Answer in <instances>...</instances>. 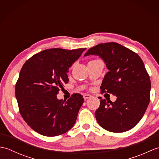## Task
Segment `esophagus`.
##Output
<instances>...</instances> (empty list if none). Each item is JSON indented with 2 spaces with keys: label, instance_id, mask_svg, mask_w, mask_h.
Returning <instances> with one entry per match:
<instances>
[{
  "label": "esophagus",
  "instance_id": "esophagus-1",
  "mask_svg": "<svg viewBox=\"0 0 159 159\" xmlns=\"http://www.w3.org/2000/svg\"><path fill=\"white\" fill-rule=\"evenodd\" d=\"M91 97H92V96L89 95V94H84V95H83V98H84V99H85V100L88 99Z\"/></svg>",
  "mask_w": 159,
  "mask_h": 159
}]
</instances>
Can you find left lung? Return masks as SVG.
<instances>
[{
	"label": "left lung",
	"mask_w": 159,
	"mask_h": 159,
	"mask_svg": "<svg viewBox=\"0 0 159 159\" xmlns=\"http://www.w3.org/2000/svg\"><path fill=\"white\" fill-rule=\"evenodd\" d=\"M99 56L109 70L101 84V93H112L115 102L101 97L95 116L100 126L113 133L135 126L150 102L151 83L142 59L137 53L115 42L100 43L84 56Z\"/></svg>",
	"instance_id": "8db88e82"
}]
</instances>
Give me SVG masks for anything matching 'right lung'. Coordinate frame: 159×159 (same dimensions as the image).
<instances>
[{"mask_svg": "<svg viewBox=\"0 0 159 159\" xmlns=\"http://www.w3.org/2000/svg\"><path fill=\"white\" fill-rule=\"evenodd\" d=\"M85 50L47 49L23 65L16 85V98L24 120L37 133L55 137L74 126L84 102L83 96L74 93L63 100L57 95L68 83L69 68Z\"/></svg>", "mask_w": 159, "mask_h": 159, "instance_id": "right-lung-1", "label": "right lung"}]
</instances>
